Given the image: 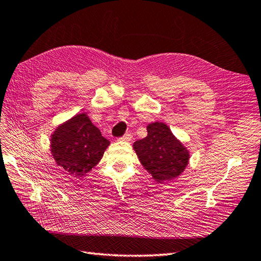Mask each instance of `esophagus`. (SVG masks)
<instances>
[{
	"label": "esophagus",
	"instance_id": "1",
	"mask_svg": "<svg viewBox=\"0 0 261 261\" xmlns=\"http://www.w3.org/2000/svg\"><path fill=\"white\" fill-rule=\"evenodd\" d=\"M131 135H130V133H126V135H124L123 137H121V138H120L119 140H120V141H124V142H129L130 141V140H131Z\"/></svg>",
	"mask_w": 261,
	"mask_h": 261
}]
</instances>
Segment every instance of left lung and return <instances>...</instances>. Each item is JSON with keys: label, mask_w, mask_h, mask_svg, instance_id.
<instances>
[{"label": "left lung", "mask_w": 261, "mask_h": 261, "mask_svg": "<svg viewBox=\"0 0 261 261\" xmlns=\"http://www.w3.org/2000/svg\"><path fill=\"white\" fill-rule=\"evenodd\" d=\"M148 136L133 143L140 162L158 183L172 181L189 164L190 152L163 122L146 126Z\"/></svg>", "instance_id": "obj_1"}]
</instances>
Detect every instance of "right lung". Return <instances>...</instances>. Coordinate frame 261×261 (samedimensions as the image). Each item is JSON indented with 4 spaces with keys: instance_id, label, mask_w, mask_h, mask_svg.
Masks as SVG:
<instances>
[{
    "instance_id": "obj_1",
    "label": "right lung",
    "mask_w": 261,
    "mask_h": 261,
    "mask_svg": "<svg viewBox=\"0 0 261 261\" xmlns=\"http://www.w3.org/2000/svg\"><path fill=\"white\" fill-rule=\"evenodd\" d=\"M109 144L86 113H77L58 125L50 137V152L56 164L76 177L95 168Z\"/></svg>"
}]
</instances>
